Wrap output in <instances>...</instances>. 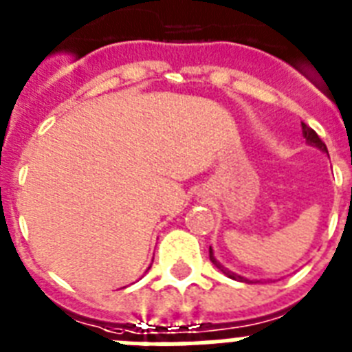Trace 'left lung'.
Here are the masks:
<instances>
[{"label": "left lung", "mask_w": 352, "mask_h": 352, "mask_svg": "<svg viewBox=\"0 0 352 352\" xmlns=\"http://www.w3.org/2000/svg\"><path fill=\"white\" fill-rule=\"evenodd\" d=\"M302 135H304V138H306L307 144L313 145V147H318V149H320V151H326V153H327L326 144H324V142L320 140V136L316 135L315 131H313L309 126H306V124H302ZM210 261L214 264H216L217 268L221 270L223 274L228 275V277H230V278H235V280H241V283H245V280H246L245 277H241V275L234 274V272H230V270H226L225 266H221V263H217V259H216V257H214V252H212V248H210Z\"/></svg>", "instance_id": "obj_1"}]
</instances>
